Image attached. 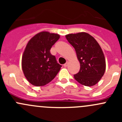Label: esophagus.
Returning <instances> with one entry per match:
<instances>
[{"label":"esophagus","mask_w":122,"mask_h":122,"mask_svg":"<svg viewBox=\"0 0 122 122\" xmlns=\"http://www.w3.org/2000/svg\"><path fill=\"white\" fill-rule=\"evenodd\" d=\"M67 66H68V62H66V64H64V67H67Z\"/></svg>","instance_id":"esophagus-1"}]
</instances>
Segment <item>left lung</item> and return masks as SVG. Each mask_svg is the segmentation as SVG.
Returning a JSON list of instances; mask_svg holds the SVG:
<instances>
[{
    "instance_id": "left-lung-1",
    "label": "left lung",
    "mask_w": 122,
    "mask_h": 122,
    "mask_svg": "<svg viewBox=\"0 0 122 122\" xmlns=\"http://www.w3.org/2000/svg\"><path fill=\"white\" fill-rule=\"evenodd\" d=\"M66 37L74 48L80 63L79 72L74 75L75 80L83 86L96 84L106 70L105 58L99 44L86 32L68 34Z\"/></svg>"
}]
</instances>
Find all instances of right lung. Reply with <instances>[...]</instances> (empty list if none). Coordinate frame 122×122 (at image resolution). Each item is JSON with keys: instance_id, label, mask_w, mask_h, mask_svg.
I'll use <instances>...</instances> for the list:
<instances>
[{"instance_id": "1", "label": "right lung", "mask_w": 122, "mask_h": 122, "mask_svg": "<svg viewBox=\"0 0 122 122\" xmlns=\"http://www.w3.org/2000/svg\"><path fill=\"white\" fill-rule=\"evenodd\" d=\"M60 35L41 32L29 40L22 59L23 72L27 80L35 86H45L52 80L62 67L50 52Z\"/></svg>"}]
</instances>
